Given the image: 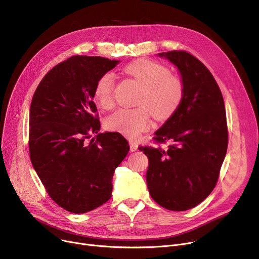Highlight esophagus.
Here are the masks:
<instances>
[{"mask_svg":"<svg viewBox=\"0 0 259 259\" xmlns=\"http://www.w3.org/2000/svg\"><path fill=\"white\" fill-rule=\"evenodd\" d=\"M129 145H130V150H131L132 152H134V151H137V150H138L139 145H138V143H137V142L130 141V142H129Z\"/></svg>","mask_w":259,"mask_h":259,"instance_id":"34e87169","label":"esophagus"}]
</instances>
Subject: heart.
Returning a JSON list of instances; mask_svg holds the SVG:
<instances>
[{"instance_id": "1", "label": "heart", "mask_w": 259, "mask_h": 259, "mask_svg": "<svg viewBox=\"0 0 259 259\" xmlns=\"http://www.w3.org/2000/svg\"><path fill=\"white\" fill-rule=\"evenodd\" d=\"M125 72L143 86L138 108L119 109L106 119L108 129L130 139L138 138L151 125L150 112L156 119H165L179 108L184 95L180 78L170 75V70L150 60H138L125 67ZM115 77L111 72L103 74L94 88V99L103 109L113 107Z\"/></svg>"}]
</instances>
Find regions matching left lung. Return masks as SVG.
Wrapping results in <instances>:
<instances>
[{"label": "left lung", "mask_w": 259, "mask_h": 259, "mask_svg": "<svg viewBox=\"0 0 259 259\" xmlns=\"http://www.w3.org/2000/svg\"><path fill=\"white\" fill-rule=\"evenodd\" d=\"M174 64L184 87L179 108L154 134L159 146L140 147L149 165V193L162 208L186 211L212 192L228 148L225 103L208 68L186 51L158 53Z\"/></svg>", "instance_id": "obj_1"}]
</instances>
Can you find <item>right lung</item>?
Masks as SVG:
<instances>
[{
  "mask_svg": "<svg viewBox=\"0 0 259 259\" xmlns=\"http://www.w3.org/2000/svg\"><path fill=\"white\" fill-rule=\"evenodd\" d=\"M118 63L102 57H71L53 67L33 94L32 166L49 196L71 213L92 211L110 199L114 170L129 152L120 133L99 132L93 102L98 79Z\"/></svg>",
  "mask_w": 259,
  "mask_h": 259,
  "instance_id": "right-lung-1",
  "label": "right lung"
}]
</instances>
